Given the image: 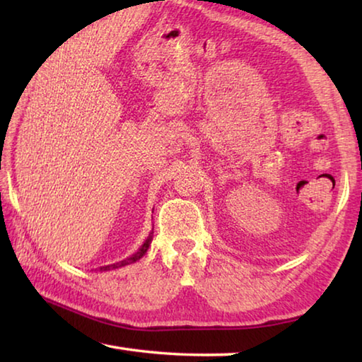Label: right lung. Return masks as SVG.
I'll return each instance as SVG.
<instances>
[{"label": "right lung", "instance_id": "obj_1", "mask_svg": "<svg viewBox=\"0 0 362 362\" xmlns=\"http://www.w3.org/2000/svg\"><path fill=\"white\" fill-rule=\"evenodd\" d=\"M150 243H151V233H150V236L146 238V241L142 244V246H140V249L137 250L136 254L131 255V257H127L126 260H121V262H118V263H113V265L100 267V269H103V272H105V269H115V268H119V267H124V265H129V263L137 262L139 259H142V257L145 255L146 250H148V247H150Z\"/></svg>", "mask_w": 362, "mask_h": 362}]
</instances>
